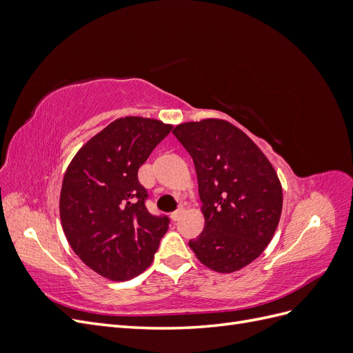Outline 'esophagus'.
<instances>
[{"label": "esophagus", "instance_id": "34e87169", "mask_svg": "<svg viewBox=\"0 0 353 353\" xmlns=\"http://www.w3.org/2000/svg\"><path fill=\"white\" fill-rule=\"evenodd\" d=\"M183 213H184V208L181 206V208H178L175 212L170 213V218H172V221H178V219L181 218V215H183Z\"/></svg>", "mask_w": 353, "mask_h": 353}]
</instances>
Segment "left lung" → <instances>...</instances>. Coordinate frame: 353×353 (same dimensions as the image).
<instances>
[{
  "mask_svg": "<svg viewBox=\"0 0 353 353\" xmlns=\"http://www.w3.org/2000/svg\"><path fill=\"white\" fill-rule=\"evenodd\" d=\"M172 132L194 162L205 216L190 248L213 271H239L265 250L279 227V175L261 148L227 121L187 122Z\"/></svg>",
  "mask_w": 353,
  "mask_h": 353,
  "instance_id": "left-lung-1",
  "label": "left lung"
}]
</instances>
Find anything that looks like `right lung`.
Masks as SVG:
<instances>
[{
	"label": "right lung",
	"mask_w": 353,
	"mask_h": 353,
	"mask_svg": "<svg viewBox=\"0 0 353 353\" xmlns=\"http://www.w3.org/2000/svg\"><path fill=\"white\" fill-rule=\"evenodd\" d=\"M172 125L128 116L85 144L70 162L60 193V219L73 252L113 281L141 274L153 262L169 218L145 208L138 169Z\"/></svg>",
	"instance_id": "1"
}]
</instances>
